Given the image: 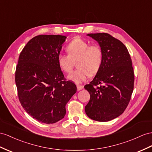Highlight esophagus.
Segmentation results:
<instances>
[{
	"label": "esophagus",
	"instance_id": "obj_1",
	"mask_svg": "<svg viewBox=\"0 0 152 152\" xmlns=\"http://www.w3.org/2000/svg\"><path fill=\"white\" fill-rule=\"evenodd\" d=\"M77 91H80V90H82V89L83 88V87L81 86V85H77Z\"/></svg>",
	"mask_w": 152,
	"mask_h": 152
}]
</instances>
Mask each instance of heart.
<instances>
[{
  "instance_id": "heart-1",
  "label": "heart",
  "mask_w": 152,
  "mask_h": 152,
  "mask_svg": "<svg viewBox=\"0 0 152 152\" xmlns=\"http://www.w3.org/2000/svg\"><path fill=\"white\" fill-rule=\"evenodd\" d=\"M68 55L60 54L58 64L65 72L72 71L74 61H77L78 69L71 72L68 79L76 83H81L90 75L99 71L103 61V51L98 45H90V43L80 38H76L69 43L67 48Z\"/></svg>"
}]
</instances>
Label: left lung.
<instances>
[{
  "mask_svg": "<svg viewBox=\"0 0 152 152\" xmlns=\"http://www.w3.org/2000/svg\"><path fill=\"white\" fill-rule=\"evenodd\" d=\"M87 36L98 42L103 61L94 78L84 87L91 95L85 113L97 121H108L121 115L130 102L134 83L132 60L126 46L110 34Z\"/></svg>",
  "mask_w": 152,
  "mask_h": 152,
  "instance_id": "obj_1",
  "label": "left lung"
}]
</instances>
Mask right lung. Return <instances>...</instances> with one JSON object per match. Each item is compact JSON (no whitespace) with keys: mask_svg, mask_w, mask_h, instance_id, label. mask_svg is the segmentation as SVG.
I'll list each match as a JSON object with an SVG mask.
<instances>
[{"mask_svg":"<svg viewBox=\"0 0 152 152\" xmlns=\"http://www.w3.org/2000/svg\"><path fill=\"white\" fill-rule=\"evenodd\" d=\"M65 36L41 34L22 49L15 72L19 101L34 119L52 124L63 119L65 105L77 91L58 64Z\"/></svg>","mask_w":152,"mask_h":152,"instance_id":"1","label":"right lung"}]
</instances>
